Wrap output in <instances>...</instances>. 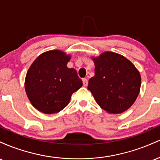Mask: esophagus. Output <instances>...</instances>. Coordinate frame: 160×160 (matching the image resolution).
<instances>
[{
    "instance_id": "esophagus-1",
    "label": "esophagus",
    "mask_w": 160,
    "mask_h": 160,
    "mask_svg": "<svg viewBox=\"0 0 160 160\" xmlns=\"http://www.w3.org/2000/svg\"><path fill=\"white\" fill-rule=\"evenodd\" d=\"M82 84H83L84 86H86L88 85V80L86 78L82 79Z\"/></svg>"
}]
</instances>
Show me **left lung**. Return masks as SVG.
<instances>
[{
    "label": "left lung",
    "mask_w": 160,
    "mask_h": 160,
    "mask_svg": "<svg viewBox=\"0 0 160 160\" xmlns=\"http://www.w3.org/2000/svg\"><path fill=\"white\" fill-rule=\"evenodd\" d=\"M95 76L89 80L88 89L97 104L110 113H121L132 105L139 94L141 76L124 56L105 52L93 58Z\"/></svg>",
    "instance_id": "1"
}]
</instances>
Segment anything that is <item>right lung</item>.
Returning a JSON list of instances; mask_svg holds the SVG:
<instances>
[{
  "label": "right lung",
  "mask_w": 160,
  "mask_h": 160,
  "mask_svg": "<svg viewBox=\"0 0 160 160\" xmlns=\"http://www.w3.org/2000/svg\"><path fill=\"white\" fill-rule=\"evenodd\" d=\"M71 56L60 50L43 52L28 71L25 88L31 103L43 113H58L68 105L71 95L82 86L76 70L68 68Z\"/></svg>",
  "instance_id": "add662e5"
}]
</instances>
